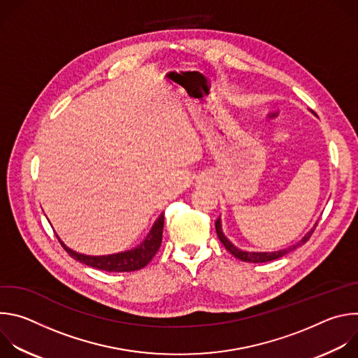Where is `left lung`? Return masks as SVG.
Segmentation results:
<instances>
[{
    "instance_id": "1",
    "label": "left lung",
    "mask_w": 358,
    "mask_h": 358,
    "mask_svg": "<svg viewBox=\"0 0 358 358\" xmlns=\"http://www.w3.org/2000/svg\"><path fill=\"white\" fill-rule=\"evenodd\" d=\"M316 227H317V222L313 225V228H312L308 234H306L297 243H294V245H292V246H287V248H285V249L275 250V252H249V250H242V249L236 248V246L224 235V232H222V225H221V217H220V218L217 220V222H215L217 235H218L220 241L224 243L225 249H227L229 253H232L235 258L241 259L242 262H252V264L269 262V261H273V259H278V258L283 257V255L289 253L290 250H294L296 248H299L300 245H303V243H306V242L309 241V238L312 236V234H313V231H315Z\"/></svg>"
}]
</instances>
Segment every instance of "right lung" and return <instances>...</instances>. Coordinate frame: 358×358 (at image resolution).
<instances>
[{"mask_svg": "<svg viewBox=\"0 0 358 358\" xmlns=\"http://www.w3.org/2000/svg\"><path fill=\"white\" fill-rule=\"evenodd\" d=\"M163 227H164V214H162L156 222L152 224L150 232L144 238V241L137 245L136 248H131L124 252H117L112 255H100V257H93V255H85L79 253L71 248H68L61 238L58 236L61 245L65 248V250L71 255V257L87 266H92L99 271L105 272H133L144 268L157 253L162 238H163Z\"/></svg>", "mask_w": 358, "mask_h": 358, "instance_id": "obj_1", "label": "right lung"}]
</instances>
